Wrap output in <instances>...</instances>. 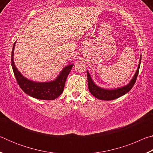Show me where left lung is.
Returning <instances> with one entry per match:
<instances>
[{
    "label": "left lung",
    "mask_w": 153,
    "mask_h": 153,
    "mask_svg": "<svg viewBox=\"0 0 153 153\" xmlns=\"http://www.w3.org/2000/svg\"><path fill=\"white\" fill-rule=\"evenodd\" d=\"M141 56L142 55H140V62L138 68H137V70L135 74L134 75L132 79H131L128 84L126 85V86L117 88H103L97 86V85L93 82L92 77L90 76V73L87 70L88 86V89L90 93H91L93 96H94L97 98L103 100H112L121 97V96L126 94L127 92H128L129 90L132 88L134 84H135L137 76H138V75L140 66Z\"/></svg>",
    "instance_id": "1"
}]
</instances>
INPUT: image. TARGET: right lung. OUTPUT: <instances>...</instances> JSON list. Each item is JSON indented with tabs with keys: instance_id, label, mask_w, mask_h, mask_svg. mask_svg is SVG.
Wrapping results in <instances>:
<instances>
[{
	"instance_id": "obj_1",
	"label": "right lung",
	"mask_w": 153,
	"mask_h": 153,
	"mask_svg": "<svg viewBox=\"0 0 153 153\" xmlns=\"http://www.w3.org/2000/svg\"><path fill=\"white\" fill-rule=\"evenodd\" d=\"M15 46V43L11 53V65L15 78L23 91L30 97L40 100H55L59 97L63 92L67 77L74 64L67 65L63 67L59 76L52 81L43 82L33 81L23 76L15 66L13 59Z\"/></svg>"
}]
</instances>
